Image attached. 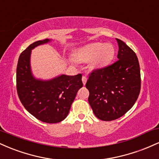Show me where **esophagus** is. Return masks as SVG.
<instances>
[{"instance_id": "esophagus-1", "label": "esophagus", "mask_w": 159, "mask_h": 159, "mask_svg": "<svg viewBox=\"0 0 159 159\" xmlns=\"http://www.w3.org/2000/svg\"><path fill=\"white\" fill-rule=\"evenodd\" d=\"M87 78L86 77V76H83V77H82V82H83L84 85L86 84V82H87Z\"/></svg>"}]
</instances>
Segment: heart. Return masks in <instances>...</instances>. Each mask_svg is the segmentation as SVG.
<instances>
[{
  "mask_svg": "<svg viewBox=\"0 0 159 159\" xmlns=\"http://www.w3.org/2000/svg\"><path fill=\"white\" fill-rule=\"evenodd\" d=\"M74 58L80 63L90 61L93 68L101 69L110 64L115 56V48L111 43H92L75 51Z\"/></svg>",
  "mask_w": 159,
  "mask_h": 159,
  "instance_id": "obj_1",
  "label": "heart"
}]
</instances>
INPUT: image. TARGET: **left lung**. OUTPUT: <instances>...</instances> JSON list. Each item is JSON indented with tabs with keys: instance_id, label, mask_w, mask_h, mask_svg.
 <instances>
[{
	"instance_id": "obj_1",
	"label": "left lung",
	"mask_w": 159,
	"mask_h": 159,
	"mask_svg": "<svg viewBox=\"0 0 159 159\" xmlns=\"http://www.w3.org/2000/svg\"><path fill=\"white\" fill-rule=\"evenodd\" d=\"M119 45L117 58L112 65L93 71L86 87L89 104L96 116L111 121L123 116L134 105L140 90V71L136 54L124 42Z\"/></svg>"
}]
</instances>
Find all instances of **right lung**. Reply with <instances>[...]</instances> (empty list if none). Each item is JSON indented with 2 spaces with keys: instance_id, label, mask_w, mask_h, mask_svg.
Instances as JSON below:
<instances>
[{
  "instance_id": "add662e5",
  "label": "right lung",
  "mask_w": 159,
  "mask_h": 159,
  "mask_svg": "<svg viewBox=\"0 0 159 159\" xmlns=\"http://www.w3.org/2000/svg\"><path fill=\"white\" fill-rule=\"evenodd\" d=\"M51 41L49 39L36 41L20 54L16 70V87L20 101L30 114L44 123H56L66 117L83 83L81 74L61 75L50 80L34 77L30 67L32 49Z\"/></svg>"
}]
</instances>
